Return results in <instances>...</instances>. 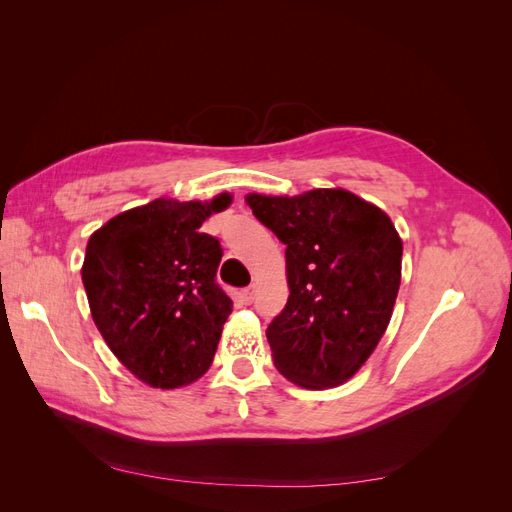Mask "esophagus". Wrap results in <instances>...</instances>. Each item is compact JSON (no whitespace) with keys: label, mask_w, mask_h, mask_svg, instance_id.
Masks as SVG:
<instances>
[{"label":"esophagus","mask_w":512,"mask_h":512,"mask_svg":"<svg viewBox=\"0 0 512 512\" xmlns=\"http://www.w3.org/2000/svg\"><path fill=\"white\" fill-rule=\"evenodd\" d=\"M239 297H241V301H243L245 305H250V303L254 301V288H252V286H247V288H243V290L239 292Z\"/></svg>","instance_id":"esophagus-1"}]
</instances>
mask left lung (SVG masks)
<instances>
[{
    "instance_id": "8db88e82",
    "label": "left lung",
    "mask_w": 512,
    "mask_h": 512,
    "mask_svg": "<svg viewBox=\"0 0 512 512\" xmlns=\"http://www.w3.org/2000/svg\"><path fill=\"white\" fill-rule=\"evenodd\" d=\"M245 200L286 245L290 297L267 329L277 371L303 389L344 384L393 316L404 245L391 218L342 188Z\"/></svg>"
}]
</instances>
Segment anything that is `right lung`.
Returning <instances> with one entry per match:
<instances>
[{
    "label": "right lung",
    "instance_id": "1",
    "mask_svg": "<svg viewBox=\"0 0 512 512\" xmlns=\"http://www.w3.org/2000/svg\"><path fill=\"white\" fill-rule=\"evenodd\" d=\"M156 198L89 237L83 286L98 331L117 359L153 389H179L211 367L232 301L215 282L220 241L200 232L230 205Z\"/></svg>",
    "mask_w": 512,
    "mask_h": 512
}]
</instances>
